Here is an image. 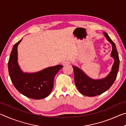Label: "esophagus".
<instances>
[{
  "instance_id": "34e87169",
  "label": "esophagus",
  "mask_w": 126,
  "mask_h": 126,
  "mask_svg": "<svg viewBox=\"0 0 126 126\" xmlns=\"http://www.w3.org/2000/svg\"><path fill=\"white\" fill-rule=\"evenodd\" d=\"M70 62L69 61H63L62 62V64L63 65H69L70 64Z\"/></svg>"
}]
</instances>
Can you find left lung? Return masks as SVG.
<instances>
[{
	"instance_id": "left-lung-1",
	"label": "left lung",
	"mask_w": 126,
	"mask_h": 126,
	"mask_svg": "<svg viewBox=\"0 0 126 126\" xmlns=\"http://www.w3.org/2000/svg\"><path fill=\"white\" fill-rule=\"evenodd\" d=\"M103 33L112 47L110 57L113 58L114 63L109 74L103 78L95 79L89 77L79 68L73 66L74 82L77 88L80 93L88 97L96 96L107 91L113 84L118 72L119 59L116 45L107 33Z\"/></svg>"
}]
</instances>
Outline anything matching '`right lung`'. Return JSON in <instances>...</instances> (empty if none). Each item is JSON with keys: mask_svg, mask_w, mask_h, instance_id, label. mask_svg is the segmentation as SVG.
<instances>
[{"mask_svg": "<svg viewBox=\"0 0 126 126\" xmlns=\"http://www.w3.org/2000/svg\"><path fill=\"white\" fill-rule=\"evenodd\" d=\"M22 40L14 44L10 53L8 62L10 79L16 88L23 95L32 99H43L50 94L55 76L63 66H53L34 73L24 72L18 62V46Z\"/></svg>", "mask_w": 126, "mask_h": 126, "instance_id": "right-lung-1", "label": "right lung"}]
</instances>
